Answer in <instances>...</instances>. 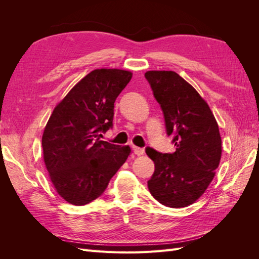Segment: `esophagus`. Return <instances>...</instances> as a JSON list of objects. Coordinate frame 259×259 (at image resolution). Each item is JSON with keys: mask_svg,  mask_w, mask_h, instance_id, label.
Instances as JSON below:
<instances>
[{"mask_svg": "<svg viewBox=\"0 0 259 259\" xmlns=\"http://www.w3.org/2000/svg\"><path fill=\"white\" fill-rule=\"evenodd\" d=\"M133 151H134L135 154L137 155H142L145 153V150L143 148H139V147H136V146H133Z\"/></svg>", "mask_w": 259, "mask_h": 259, "instance_id": "obj_1", "label": "esophagus"}]
</instances>
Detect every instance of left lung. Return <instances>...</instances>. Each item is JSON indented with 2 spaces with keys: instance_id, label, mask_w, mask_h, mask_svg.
<instances>
[{
  "instance_id": "1",
  "label": "left lung",
  "mask_w": 259,
  "mask_h": 259,
  "mask_svg": "<svg viewBox=\"0 0 259 259\" xmlns=\"http://www.w3.org/2000/svg\"><path fill=\"white\" fill-rule=\"evenodd\" d=\"M145 77L176 146L173 153L146 149L154 162L149 191L163 205L185 207L204 193L215 176L222 156L218 124L206 101L176 72L147 71Z\"/></svg>"
}]
</instances>
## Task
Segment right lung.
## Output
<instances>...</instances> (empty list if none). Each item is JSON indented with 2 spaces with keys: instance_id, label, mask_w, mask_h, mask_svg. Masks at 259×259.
I'll return each instance as SVG.
<instances>
[{
  "instance_id": "1",
  "label": "right lung",
  "mask_w": 259,
  "mask_h": 259,
  "mask_svg": "<svg viewBox=\"0 0 259 259\" xmlns=\"http://www.w3.org/2000/svg\"><path fill=\"white\" fill-rule=\"evenodd\" d=\"M120 69H96L54 109L43 136V158L60 197L85 205L104 193L131 153L128 146L100 140L112 127L114 101L132 79Z\"/></svg>"
}]
</instances>
